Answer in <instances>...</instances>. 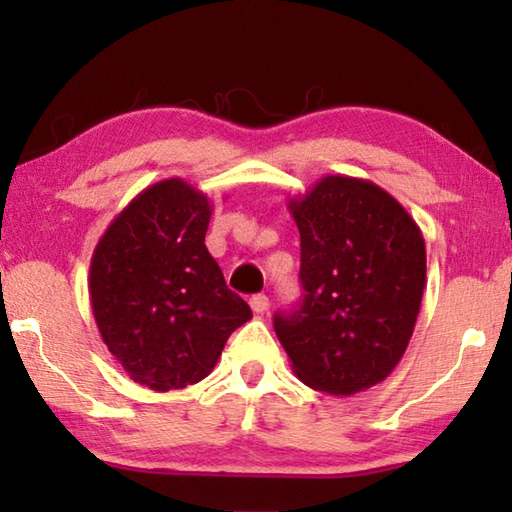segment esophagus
<instances>
[{"instance_id":"esophagus-1","label":"esophagus","mask_w":512,"mask_h":512,"mask_svg":"<svg viewBox=\"0 0 512 512\" xmlns=\"http://www.w3.org/2000/svg\"><path fill=\"white\" fill-rule=\"evenodd\" d=\"M250 307H253L255 314H264V311L268 309V298L264 296V293H257V296L250 298Z\"/></svg>"}]
</instances>
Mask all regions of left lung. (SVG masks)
<instances>
[{"mask_svg": "<svg viewBox=\"0 0 512 512\" xmlns=\"http://www.w3.org/2000/svg\"><path fill=\"white\" fill-rule=\"evenodd\" d=\"M289 210L300 230L302 300L273 327L314 391L348 397L400 363L420 314L427 250L418 223L370 180L325 176Z\"/></svg>", "mask_w": 512, "mask_h": 512, "instance_id": "left-lung-1", "label": "left lung"}]
</instances>
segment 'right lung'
<instances>
[{"label": "right lung", "mask_w": 512, "mask_h": 512, "mask_svg": "<svg viewBox=\"0 0 512 512\" xmlns=\"http://www.w3.org/2000/svg\"><path fill=\"white\" fill-rule=\"evenodd\" d=\"M210 216L203 192L183 178L160 180L115 216L92 253L88 287L101 339L151 391L205 379L228 336L253 318L205 246Z\"/></svg>", "instance_id": "right-lung-1"}]
</instances>
